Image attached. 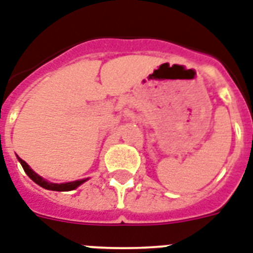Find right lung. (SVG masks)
<instances>
[{
  "label": "right lung",
  "mask_w": 253,
  "mask_h": 253,
  "mask_svg": "<svg viewBox=\"0 0 253 253\" xmlns=\"http://www.w3.org/2000/svg\"><path fill=\"white\" fill-rule=\"evenodd\" d=\"M19 163H21L22 168L26 172V174L31 178V180L38 184L42 188L47 189V190H55V192H69V190H73V189H76L77 186H80L81 184H84L85 181L87 180H77V181H72V182H65V184H53V182H48V181H45L43 177H41L39 174L34 172L33 169L30 168L29 164L25 162V160H22L21 158H18Z\"/></svg>",
  "instance_id": "obj_1"
}]
</instances>
